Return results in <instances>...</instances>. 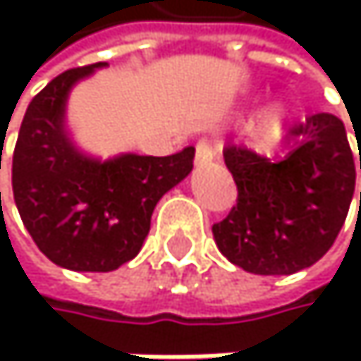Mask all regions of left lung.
Listing matches in <instances>:
<instances>
[{
    "instance_id": "8db88e82",
    "label": "left lung",
    "mask_w": 361,
    "mask_h": 361,
    "mask_svg": "<svg viewBox=\"0 0 361 361\" xmlns=\"http://www.w3.org/2000/svg\"><path fill=\"white\" fill-rule=\"evenodd\" d=\"M102 66L71 68L40 90L12 156V190L25 229L54 264L78 273H110L134 259L156 203L188 175L184 154L123 151L102 160L75 145L66 126L68 94Z\"/></svg>"
}]
</instances>
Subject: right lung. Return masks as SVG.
Masks as SVG:
<instances>
[{"instance_id":"right-lung-1","label":"right lung","mask_w":361,"mask_h":361,"mask_svg":"<svg viewBox=\"0 0 361 361\" xmlns=\"http://www.w3.org/2000/svg\"><path fill=\"white\" fill-rule=\"evenodd\" d=\"M305 134L281 177L235 173L238 203L212 227L221 253L247 273L293 275L312 267L329 251L349 212L355 166L340 121L314 114Z\"/></svg>"}]
</instances>
